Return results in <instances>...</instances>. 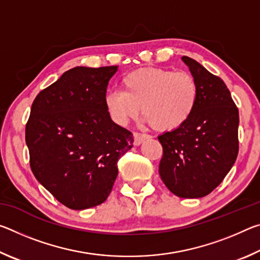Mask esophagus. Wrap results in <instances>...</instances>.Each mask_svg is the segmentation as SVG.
<instances>
[{"mask_svg": "<svg viewBox=\"0 0 260 260\" xmlns=\"http://www.w3.org/2000/svg\"><path fill=\"white\" fill-rule=\"evenodd\" d=\"M150 138V136L147 134H141V133H134V146H140L141 143L143 142L144 140Z\"/></svg>", "mask_w": 260, "mask_h": 260, "instance_id": "obj_1", "label": "esophagus"}]
</instances>
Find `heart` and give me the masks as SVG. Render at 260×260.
<instances>
[{"instance_id":"b5f03b06","label":"heart","mask_w":260,"mask_h":260,"mask_svg":"<svg viewBox=\"0 0 260 260\" xmlns=\"http://www.w3.org/2000/svg\"><path fill=\"white\" fill-rule=\"evenodd\" d=\"M122 90L109 91L104 104L113 121L126 126L141 112L152 128L177 129L186 122L199 101V86L190 73L146 68L127 73Z\"/></svg>"}]
</instances>
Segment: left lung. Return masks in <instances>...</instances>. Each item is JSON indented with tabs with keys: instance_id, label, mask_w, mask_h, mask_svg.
Segmentation results:
<instances>
[{
	"instance_id": "8db88e82",
	"label": "left lung",
	"mask_w": 260,
	"mask_h": 260,
	"mask_svg": "<svg viewBox=\"0 0 260 260\" xmlns=\"http://www.w3.org/2000/svg\"><path fill=\"white\" fill-rule=\"evenodd\" d=\"M181 59L199 86V101L181 127L158 136L159 175L174 195L201 199L221 183L236 160L239 110L221 79L190 57Z\"/></svg>"
}]
</instances>
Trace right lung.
Listing matches in <instances>:
<instances>
[{"label":"right lung","mask_w":260,"mask_h":260,"mask_svg":"<svg viewBox=\"0 0 260 260\" xmlns=\"http://www.w3.org/2000/svg\"><path fill=\"white\" fill-rule=\"evenodd\" d=\"M118 67H77L41 90L30 108L26 144L34 177L72 210L102 204L118 175L117 161L133 134L113 122L104 104Z\"/></svg>","instance_id":"add662e5"}]
</instances>
